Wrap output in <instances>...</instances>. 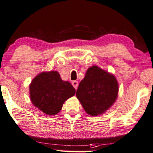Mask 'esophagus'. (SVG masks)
Returning a JSON list of instances; mask_svg holds the SVG:
<instances>
[{"instance_id":"obj_1","label":"esophagus","mask_w":153,"mask_h":153,"mask_svg":"<svg viewBox=\"0 0 153 153\" xmlns=\"http://www.w3.org/2000/svg\"><path fill=\"white\" fill-rule=\"evenodd\" d=\"M72 85L74 86V88H75V89H77V88H78V85H79V82L77 81H73L72 82Z\"/></svg>"}]
</instances>
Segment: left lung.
Here are the masks:
<instances>
[{"mask_svg":"<svg viewBox=\"0 0 153 153\" xmlns=\"http://www.w3.org/2000/svg\"><path fill=\"white\" fill-rule=\"evenodd\" d=\"M118 91V82L114 75L94 65L88 68L76 95L88 114L97 116L111 107Z\"/></svg>","mask_w":153,"mask_h":153,"instance_id":"1","label":"left lung"}]
</instances>
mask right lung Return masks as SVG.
Segmentation results:
<instances>
[{
	"label": "right lung",
	"instance_id": "obj_1",
	"mask_svg": "<svg viewBox=\"0 0 153 153\" xmlns=\"http://www.w3.org/2000/svg\"><path fill=\"white\" fill-rule=\"evenodd\" d=\"M75 92L72 84L62 80L56 71L41 72L30 85L32 103L48 115L59 113L64 102L74 96Z\"/></svg>",
	"mask_w": 153,
	"mask_h": 153
}]
</instances>
